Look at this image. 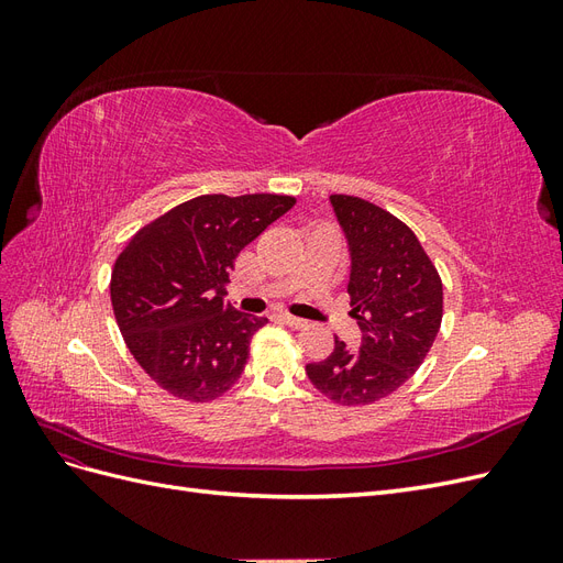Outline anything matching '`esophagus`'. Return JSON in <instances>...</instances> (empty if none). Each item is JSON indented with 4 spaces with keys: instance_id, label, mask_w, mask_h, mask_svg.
<instances>
[{
    "instance_id": "34e87169",
    "label": "esophagus",
    "mask_w": 563,
    "mask_h": 563,
    "mask_svg": "<svg viewBox=\"0 0 563 563\" xmlns=\"http://www.w3.org/2000/svg\"><path fill=\"white\" fill-rule=\"evenodd\" d=\"M279 317H282V319H284V323H288V327H291V329H305V327H308V321L300 319V317L288 314V312H282Z\"/></svg>"
}]
</instances>
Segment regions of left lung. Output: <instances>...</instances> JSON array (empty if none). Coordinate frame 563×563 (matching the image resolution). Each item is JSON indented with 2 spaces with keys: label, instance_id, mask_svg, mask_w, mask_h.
Returning <instances> with one entry per match:
<instances>
[{
  "label": "left lung",
  "instance_id": "left-lung-1",
  "mask_svg": "<svg viewBox=\"0 0 563 563\" xmlns=\"http://www.w3.org/2000/svg\"><path fill=\"white\" fill-rule=\"evenodd\" d=\"M350 251L347 294L360 347L338 340L327 360L305 366L335 404L366 406L399 389L428 356L444 314V288L413 230L366 199L331 195Z\"/></svg>",
  "mask_w": 563,
  "mask_h": 563
}]
</instances>
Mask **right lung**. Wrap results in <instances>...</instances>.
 Returning <instances> with one entry per match:
<instances>
[{
    "label": "right lung",
    "instance_id": "add662e5",
    "mask_svg": "<svg viewBox=\"0 0 563 563\" xmlns=\"http://www.w3.org/2000/svg\"><path fill=\"white\" fill-rule=\"evenodd\" d=\"M286 195H201L135 232L112 269V310L147 376L187 401H211L240 380L267 319L225 302L234 258L294 209Z\"/></svg>",
    "mask_w": 563,
    "mask_h": 563
}]
</instances>
